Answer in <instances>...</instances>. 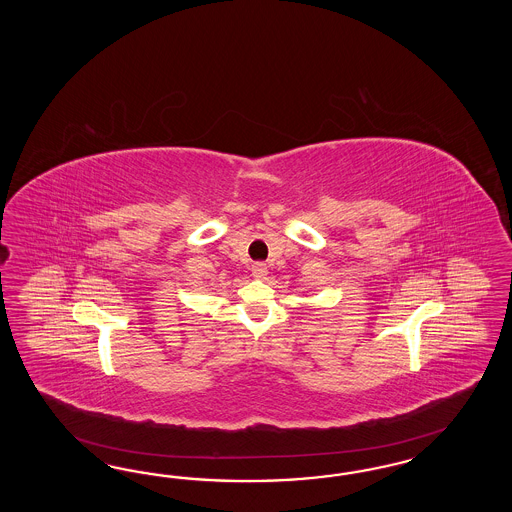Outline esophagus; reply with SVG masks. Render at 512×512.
<instances>
[{"label":"esophagus","mask_w":512,"mask_h":512,"mask_svg":"<svg viewBox=\"0 0 512 512\" xmlns=\"http://www.w3.org/2000/svg\"><path fill=\"white\" fill-rule=\"evenodd\" d=\"M251 274H253V278L264 279L266 274H268V270H266V266L263 263H255L251 266Z\"/></svg>","instance_id":"34e87169"}]
</instances>
